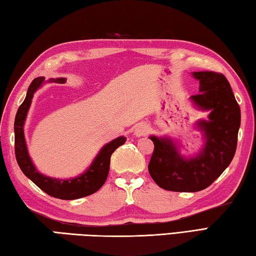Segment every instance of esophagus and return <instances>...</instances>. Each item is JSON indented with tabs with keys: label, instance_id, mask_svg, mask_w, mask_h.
Masks as SVG:
<instances>
[{
	"label": "esophagus",
	"instance_id": "obj_1",
	"mask_svg": "<svg viewBox=\"0 0 256 256\" xmlns=\"http://www.w3.org/2000/svg\"><path fill=\"white\" fill-rule=\"evenodd\" d=\"M149 132V126L147 124H144V122H140L138 124L136 127H134V134L136 137H142V136H144V134H147Z\"/></svg>",
	"mask_w": 256,
	"mask_h": 256
}]
</instances>
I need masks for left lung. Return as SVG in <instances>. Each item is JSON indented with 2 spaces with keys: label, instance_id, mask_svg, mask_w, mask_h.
<instances>
[{
  "label": "left lung",
  "instance_id": "obj_1",
  "mask_svg": "<svg viewBox=\"0 0 256 256\" xmlns=\"http://www.w3.org/2000/svg\"><path fill=\"white\" fill-rule=\"evenodd\" d=\"M200 81L198 94L190 98L208 119L196 124L203 132L198 154L185 157L170 137L149 136L155 148L148 170L156 184L172 192H200L218 180L232 162L240 126V109L228 79L213 71L192 72Z\"/></svg>",
  "mask_w": 256,
  "mask_h": 256
}]
</instances>
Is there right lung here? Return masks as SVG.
<instances>
[{"instance_id": "add662e5", "label": "right lung", "mask_w": 256, "mask_h": 256, "mask_svg": "<svg viewBox=\"0 0 256 256\" xmlns=\"http://www.w3.org/2000/svg\"><path fill=\"white\" fill-rule=\"evenodd\" d=\"M52 81L56 84H66V79L56 78L46 81L44 76H38L28 86L26 97L18 109L16 120H14L16 157L24 175L34 182L38 188L46 192L48 195L59 200H78L81 197L94 194L104 184L109 172L110 157L116 149L126 142L127 138L120 136L106 144L100 149L98 155L94 157L92 162L90 164V166L79 176L61 180V178L46 176L41 174L36 170L30 155H28L26 137H24V124H26L28 109H30L33 96L36 92V90L40 89L46 82H52Z\"/></svg>"}]
</instances>
